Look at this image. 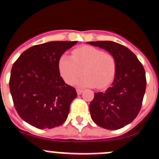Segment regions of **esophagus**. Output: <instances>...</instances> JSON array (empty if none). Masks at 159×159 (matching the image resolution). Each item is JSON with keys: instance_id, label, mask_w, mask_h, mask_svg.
Here are the masks:
<instances>
[{"instance_id": "34e87169", "label": "esophagus", "mask_w": 159, "mask_h": 159, "mask_svg": "<svg viewBox=\"0 0 159 159\" xmlns=\"http://www.w3.org/2000/svg\"><path fill=\"white\" fill-rule=\"evenodd\" d=\"M76 92L78 95H80V94L83 92V90L80 89V88H76Z\"/></svg>"}]
</instances>
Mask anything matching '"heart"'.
I'll return each instance as SVG.
<instances>
[{
    "label": "heart",
    "instance_id": "obj_1",
    "mask_svg": "<svg viewBox=\"0 0 159 159\" xmlns=\"http://www.w3.org/2000/svg\"><path fill=\"white\" fill-rule=\"evenodd\" d=\"M59 69L67 84H72L84 72L78 84L82 87L104 88L116 75V61L112 54L93 46L84 45L64 54L59 60Z\"/></svg>",
    "mask_w": 159,
    "mask_h": 159
}]
</instances>
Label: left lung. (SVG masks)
Wrapping results in <instances>:
<instances>
[{"mask_svg": "<svg viewBox=\"0 0 159 159\" xmlns=\"http://www.w3.org/2000/svg\"><path fill=\"white\" fill-rule=\"evenodd\" d=\"M112 54L116 61V76L110 88L95 93L89 109L98 126L118 130L131 123L141 110L147 79L143 64L127 47L113 41L88 42Z\"/></svg>", "mask_w": 159, "mask_h": 159, "instance_id": "1", "label": "left lung"}]
</instances>
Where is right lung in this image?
Masks as SVG:
<instances>
[{
  "mask_svg": "<svg viewBox=\"0 0 159 159\" xmlns=\"http://www.w3.org/2000/svg\"><path fill=\"white\" fill-rule=\"evenodd\" d=\"M77 41H52L21 53L11 70L9 89L20 117L39 129L59 127L67 119L75 89L60 76L59 60Z\"/></svg>",
  "mask_w": 159,
  "mask_h": 159,
  "instance_id": "1",
  "label": "right lung"
}]
</instances>
